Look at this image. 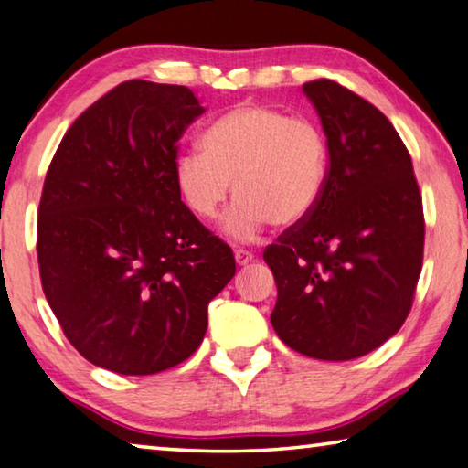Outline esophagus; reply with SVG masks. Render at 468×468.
<instances>
[{
	"label": "esophagus",
	"mask_w": 468,
	"mask_h": 468,
	"mask_svg": "<svg viewBox=\"0 0 468 468\" xmlns=\"http://www.w3.org/2000/svg\"><path fill=\"white\" fill-rule=\"evenodd\" d=\"M234 259L239 265H249V263H255V255L249 252L247 249H236L234 250Z\"/></svg>",
	"instance_id": "obj_1"
}]
</instances>
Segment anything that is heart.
Returning <instances> with one entry per match:
<instances>
[{
	"label": "heart",
	"instance_id": "heart-1",
	"mask_svg": "<svg viewBox=\"0 0 468 468\" xmlns=\"http://www.w3.org/2000/svg\"><path fill=\"white\" fill-rule=\"evenodd\" d=\"M327 159V139L317 122L244 103L205 130L201 151L176 159L174 182L201 219L218 216L232 182L239 201L224 219V232L250 240L270 221L292 228L311 216L325 188Z\"/></svg>",
	"mask_w": 468,
	"mask_h": 468
}]
</instances>
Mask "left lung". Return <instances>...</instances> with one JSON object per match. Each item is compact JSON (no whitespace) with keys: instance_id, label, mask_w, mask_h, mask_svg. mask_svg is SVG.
<instances>
[{"instance_id":"left-lung-1","label":"left lung","mask_w":468,"mask_h":468,"mask_svg":"<svg viewBox=\"0 0 468 468\" xmlns=\"http://www.w3.org/2000/svg\"><path fill=\"white\" fill-rule=\"evenodd\" d=\"M329 147L311 216L263 252L280 340L319 361H350L402 327L423 265V201L400 136L378 107L334 80L306 82Z\"/></svg>"}]
</instances>
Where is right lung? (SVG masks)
<instances>
[{"label":"right lung","instance_id":"right-lung-1","mask_svg":"<svg viewBox=\"0 0 468 468\" xmlns=\"http://www.w3.org/2000/svg\"><path fill=\"white\" fill-rule=\"evenodd\" d=\"M203 113L186 87L122 82L80 113L45 176L43 292L66 338L101 369L153 375L186 361L236 273L232 250L174 182L180 136Z\"/></svg>","mask_w":468,"mask_h":468}]
</instances>
